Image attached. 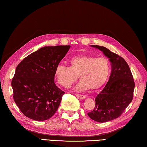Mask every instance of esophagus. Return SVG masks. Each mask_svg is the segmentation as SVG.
<instances>
[{
	"label": "esophagus",
	"mask_w": 147,
	"mask_h": 147,
	"mask_svg": "<svg viewBox=\"0 0 147 147\" xmlns=\"http://www.w3.org/2000/svg\"><path fill=\"white\" fill-rule=\"evenodd\" d=\"M76 96L78 98H80V99H84V98H86L85 96L82 95V94H76Z\"/></svg>",
	"instance_id": "obj_1"
}]
</instances>
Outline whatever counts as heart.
Masks as SVG:
<instances>
[{
  "instance_id": "1",
  "label": "heart",
  "mask_w": 147,
  "mask_h": 147,
  "mask_svg": "<svg viewBox=\"0 0 147 147\" xmlns=\"http://www.w3.org/2000/svg\"><path fill=\"white\" fill-rule=\"evenodd\" d=\"M69 67L60 64L55 71V77L59 85L69 88L79 77L81 83L78 90H97L107 82L111 72V64L105 57L87 55L74 56L69 60Z\"/></svg>"
}]
</instances>
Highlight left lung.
<instances>
[{
  "mask_svg": "<svg viewBox=\"0 0 147 147\" xmlns=\"http://www.w3.org/2000/svg\"><path fill=\"white\" fill-rule=\"evenodd\" d=\"M109 59L111 74L104 88L96 97V105L88 117L98 122L119 117L133 100L135 83L128 64L123 58L100 45H91Z\"/></svg>",
  "mask_w": 147,
  "mask_h": 147,
  "instance_id": "1",
  "label": "left lung"
}]
</instances>
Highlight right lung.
<instances>
[{"label": "right lung", "instance_id": "add662e5", "mask_svg": "<svg viewBox=\"0 0 147 147\" xmlns=\"http://www.w3.org/2000/svg\"><path fill=\"white\" fill-rule=\"evenodd\" d=\"M69 45L44 47L25 57L11 80L13 98L23 114L37 121L50 119L65 92L55 83V71Z\"/></svg>", "mask_w": 147, "mask_h": 147}]
</instances>
